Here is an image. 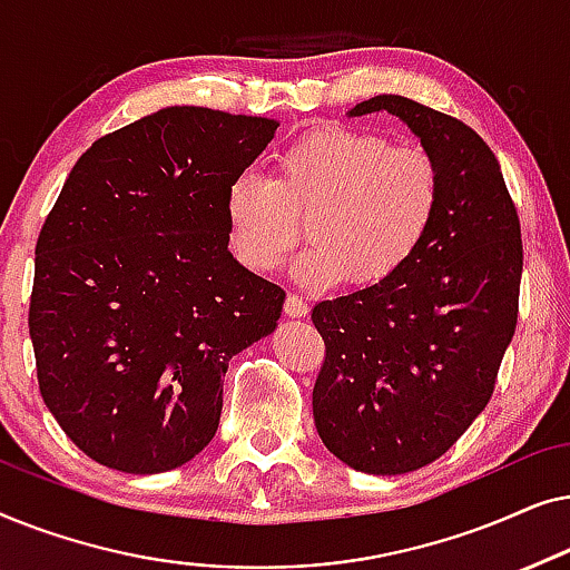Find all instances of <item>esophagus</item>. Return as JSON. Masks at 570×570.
Wrapping results in <instances>:
<instances>
[{"instance_id":"34e87169","label":"esophagus","mask_w":570,"mask_h":570,"mask_svg":"<svg viewBox=\"0 0 570 570\" xmlns=\"http://www.w3.org/2000/svg\"><path fill=\"white\" fill-rule=\"evenodd\" d=\"M308 301L303 298L298 293H291L285 298V314L293 316V318H301V316H308Z\"/></svg>"}]
</instances>
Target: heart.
I'll use <instances>...</instances> for the list:
<instances>
[{
  "label": "heart",
  "mask_w": 570,
  "mask_h": 570,
  "mask_svg": "<svg viewBox=\"0 0 570 570\" xmlns=\"http://www.w3.org/2000/svg\"><path fill=\"white\" fill-rule=\"evenodd\" d=\"M443 176L433 153L353 127L311 129L283 147L275 176L246 170L225 194L230 244L248 269L267 275L303 238L298 275L311 285L350 277L371 287L394 277L431 236Z\"/></svg>",
  "instance_id": "heart-1"
}]
</instances>
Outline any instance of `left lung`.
<instances>
[{"label": "left lung", "instance_id": "obj_1", "mask_svg": "<svg viewBox=\"0 0 570 570\" xmlns=\"http://www.w3.org/2000/svg\"><path fill=\"white\" fill-rule=\"evenodd\" d=\"M389 111L439 160L441 213L420 252L386 283L314 306L326 355L314 423L334 456L368 474H404L454 446L485 410L517 332L521 225L501 166L478 131L402 96Z\"/></svg>", "mask_w": 570, "mask_h": 570}]
</instances>
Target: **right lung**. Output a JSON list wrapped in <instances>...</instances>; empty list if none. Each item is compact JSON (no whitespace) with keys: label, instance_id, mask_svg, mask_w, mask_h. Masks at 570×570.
I'll return each instance as SVG.
<instances>
[{"label":"right lung","instance_id":"obj_1","mask_svg":"<svg viewBox=\"0 0 570 570\" xmlns=\"http://www.w3.org/2000/svg\"><path fill=\"white\" fill-rule=\"evenodd\" d=\"M279 124L170 106L75 163L36 244L38 389L72 443L129 474L176 470L220 425L228 361L285 291L233 259L225 194Z\"/></svg>","mask_w":570,"mask_h":570}]
</instances>
